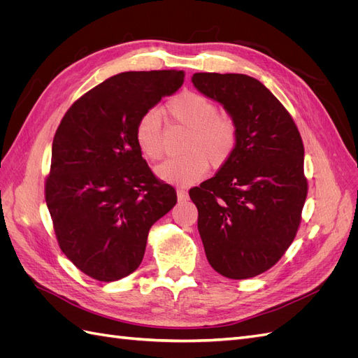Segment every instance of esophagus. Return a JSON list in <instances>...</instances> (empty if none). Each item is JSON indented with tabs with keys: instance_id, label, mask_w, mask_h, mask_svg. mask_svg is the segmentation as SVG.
I'll return each mask as SVG.
<instances>
[{
	"instance_id": "34e87169",
	"label": "esophagus",
	"mask_w": 358,
	"mask_h": 358,
	"mask_svg": "<svg viewBox=\"0 0 358 358\" xmlns=\"http://www.w3.org/2000/svg\"><path fill=\"white\" fill-rule=\"evenodd\" d=\"M176 194H178V200H179V201H183V200L188 199V192H187L185 189L178 188V189H176Z\"/></svg>"
}]
</instances>
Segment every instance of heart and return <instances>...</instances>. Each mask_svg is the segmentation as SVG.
<instances>
[{"label":"heart","mask_w":358,"mask_h":358,"mask_svg":"<svg viewBox=\"0 0 358 358\" xmlns=\"http://www.w3.org/2000/svg\"><path fill=\"white\" fill-rule=\"evenodd\" d=\"M173 121L189 129L183 150L185 155L167 159L157 167V176L173 185L188 187L199 182L209 169H221L234 154L239 129L234 119L218 113L216 103L200 92L183 91L166 104ZM136 143L142 155L158 161L164 155L162 119L158 110H146L134 129Z\"/></svg>","instance_id":"b5f03b06"}]
</instances>
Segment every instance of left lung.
Listing matches in <instances>:
<instances>
[{"mask_svg":"<svg viewBox=\"0 0 358 358\" xmlns=\"http://www.w3.org/2000/svg\"><path fill=\"white\" fill-rule=\"evenodd\" d=\"M192 83L239 129L231 159L189 189L204 252L220 275L254 278L273 267L297 234L308 196L305 148L282 103L251 76L196 73Z\"/></svg>","mask_w":358,"mask_h":358,"instance_id":"left-lung-1","label":"left lung"}]
</instances>
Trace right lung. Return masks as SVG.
<instances>
[{
  "label": "right lung",
  "mask_w": 358,
  "mask_h": 358,
  "mask_svg": "<svg viewBox=\"0 0 358 358\" xmlns=\"http://www.w3.org/2000/svg\"><path fill=\"white\" fill-rule=\"evenodd\" d=\"M182 70L127 71L76 100L57 129L45 197L61 251L101 282L131 275L148 234L176 204L136 143L138 117L176 92Z\"/></svg>",
  "instance_id": "obj_1"
}]
</instances>
